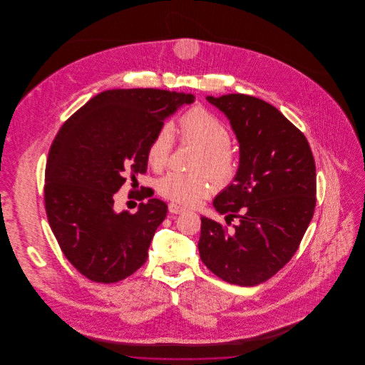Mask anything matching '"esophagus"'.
Returning a JSON list of instances; mask_svg holds the SVG:
<instances>
[{"instance_id":"esophagus-1","label":"esophagus","mask_w":365,"mask_h":365,"mask_svg":"<svg viewBox=\"0 0 365 365\" xmlns=\"http://www.w3.org/2000/svg\"><path fill=\"white\" fill-rule=\"evenodd\" d=\"M168 210H170L171 213H174V215H179V213H183L186 209L183 208V207H180V205H178V204L171 202V204L168 205Z\"/></svg>"}]
</instances>
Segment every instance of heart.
Here are the masks:
<instances>
[{"instance_id": "b5f03b06", "label": "heart", "mask_w": 365, "mask_h": 365, "mask_svg": "<svg viewBox=\"0 0 365 365\" xmlns=\"http://www.w3.org/2000/svg\"><path fill=\"white\" fill-rule=\"evenodd\" d=\"M182 140L202 149L195 170L208 173L217 185L230 183L238 173V158L230 150L231 134L226 124L209 109L197 105L180 118ZM174 128L163 124L148 148V163L161 170L168 163L174 149ZM213 190L212 180L205 174L168 173L157 182V192L173 202L192 207Z\"/></svg>"}]
</instances>
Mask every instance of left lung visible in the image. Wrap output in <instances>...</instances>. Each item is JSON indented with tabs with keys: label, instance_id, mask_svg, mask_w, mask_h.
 Returning <instances> with one entry per match:
<instances>
[{
	"label": "left lung",
	"instance_id": "left-lung-1",
	"mask_svg": "<svg viewBox=\"0 0 365 365\" xmlns=\"http://www.w3.org/2000/svg\"><path fill=\"white\" fill-rule=\"evenodd\" d=\"M240 142L234 182L213 207L226 226L201 217L200 257L220 279L256 286L294 256L316 207V165L305 135L275 106L245 94L207 97Z\"/></svg>",
	"mask_w": 365,
	"mask_h": 365
}]
</instances>
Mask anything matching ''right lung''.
<instances>
[{"instance_id": "1", "label": "right lung", "mask_w": 365, "mask_h": 365, "mask_svg": "<svg viewBox=\"0 0 365 365\" xmlns=\"http://www.w3.org/2000/svg\"><path fill=\"white\" fill-rule=\"evenodd\" d=\"M192 94L157 88L106 90L79 108L53 140L45 209L67 260L87 279L115 283L148 259L167 204L150 198L116 212L113 195L148 168V148L164 120ZM140 200L150 197L142 189Z\"/></svg>"}]
</instances>
